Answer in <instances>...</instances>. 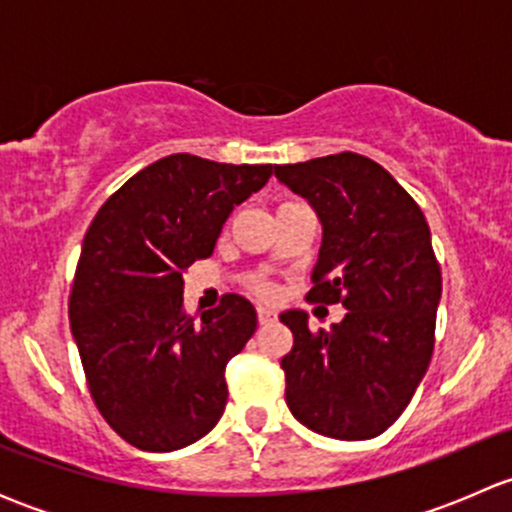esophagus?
I'll use <instances>...</instances> for the list:
<instances>
[{"label":"esophagus","mask_w":512,"mask_h":512,"mask_svg":"<svg viewBox=\"0 0 512 512\" xmlns=\"http://www.w3.org/2000/svg\"><path fill=\"white\" fill-rule=\"evenodd\" d=\"M257 319H260V324H270L272 319H275V312H272V309H267V307H260V309H257Z\"/></svg>","instance_id":"34e87169"}]
</instances>
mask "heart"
<instances>
[{
	"label": "heart",
	"mask_w": 512,
	"mask_h": 512,
	"mask_svg": "<svg viewBox=\"0 0 512 512\" xmlns=\"http://www.w3.org/2000/svg\"><path fill=\"white\" fill-rule=\"evenodd\" d=\"M247 289H250L252 294H257V297H272V292H275V287H272L270 282L260 275L247 277Z\"/></svg>",
	"instance_id": "b5f03b06"
}]
</instances>
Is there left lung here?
Returning <instances> with one entry per match:
<instances>
[{"instance_id": "left-lung-1", "label": "left lung", "mask_w": 512, "mask_h": 512, "mask_svg": "<svg viewBox=\"0 0 512 512\" xmlns=\"http://www.w3.org/2000/svg\"><path fill=\"white\" fill-rule=\"evenodd\" d=\"M322 223L309 302L347 307L332 329L309 332L289 309L292 352L285 399L309 431L339 441L384 433L409 406L433 354L441 267L416 200L389 170L359 153L275 165Z\"/></svg>"}]
</instances>
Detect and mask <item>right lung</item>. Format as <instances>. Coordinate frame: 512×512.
Listing matches in <instances>:
<instances>
[{
  "instance_id": "obj_1",
  "label": "right lung",
  "mask_w": 512,
  "mask_h": 512,
  "mask_svg": "<svg viewBox=\"0 0 512 512\" xmlns=\"http://www.w3.org/2000/svg\"><path fill=\"white\" fill-rule=\"evenodd\" d=\"M272 165H232L173 153L121 185L86 230L69 297L96 409L131 446L168 453L203 438L227 404L225 366L257 329L240 294L195 322L183 312V272L213 255L235 205Z\"/></svg>"
}]
</instances>
